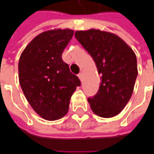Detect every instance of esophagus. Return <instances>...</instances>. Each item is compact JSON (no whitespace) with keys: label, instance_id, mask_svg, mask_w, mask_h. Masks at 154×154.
Listing matches in <instances>:
<instances>
[{"label":"esophagus","instance_id":"34e87169","mask_svg":"<svg viewBox=\"0 0 154 154\" xmlns=\"http://www.w3.org/2000/svg\"><path fill=\"white\" fill-rule=\"evenodd\" d=\"M78 77H79V79L81 80V82L82 81V77H83V74L82 73V72H80V73L78 74Z\"/></svg>","mask_w":154,"mask_h":154}]
</instances>
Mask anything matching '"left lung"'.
Here are the masks:
<instances>
[{
    "mask_svg": "<svg viewBox=\"0 0 154 154\" xmlns=\"http://www.w3.org/2000/svg\"><path fill=\"white\" fill-rule=\"evenodd\" d=\"M75 36L94 60L101 75L99 90L88 103L102 118L119 114L132 97L137 76L133 49L114 33L96 29L77 31Z\"/></svg>",
    "mask_w": 154,
    "mask_h": 154,
    "instance_id": "left-lung-1",
    "label": "left lung"
}]
</instances>
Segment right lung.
I'll return each instance as SVG.
<instances>
[{
    "mask_svg": "<svg viewBox=\"0 0 154 154\" xmlns=\"http://www.w3.org/2000/svg\"><path fill=\"white\" fill-rule=\"evenodd\" d=\"M71 29L42 32L21 52L18 63L19 82L32 109L48 121L63 118L71 97L80 86L62 54L73 36Z\"/></svg>",
    "mask_w": 154,
    "mask_h": 154,
    "instance_id": "add662e5",
    "label": "right lung"
}]
</instances>
